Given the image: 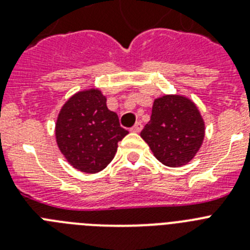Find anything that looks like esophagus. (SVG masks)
<instances>
[{"label": "esophagus", "instance_id": "1", "mask_svg": "<svg viewBox=\"0 0 250 250\" xmlns=\"http://www.w3.org/2000/svg\"><path fill=\"white\" fill-rule=\"evenodd\" d=\"M141 129H143V125H141V123H136L135 125L131 127V131L132 132H140Z\"/></svg>", "mask_w": 250, "mask_h": 250}]
</instances>
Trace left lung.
Returning a JSON list of instances; mask_svg holds the SVG:
<instances>
[{
  "label": "left lung",
  "instance_id": "left-lung-1",
  "mask_svg": "<svg viewBox=\"0 0 250 250\" xmlns=\"http://www.w3.org/2000/svg\"><path fill=\"white\" fill-rule=\"evenodd\" d=\"M140 136L160 163L179 167L202 147L205 123L193 100L179 94L163 95L154 100L150 121Z\"/></svg>",
  "mask_w": 250,
  "mask_h": 250
}]
</instances>
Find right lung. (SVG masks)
Segmentation results:
<instances>
[{
  "mask_svg": "<svg viewBox=\"0 0 250 250\" xmlns=\"http://www.w3.org/2000/svg\"><path fill=\"white\" fill-rule=\"evenodd\" d=\"M127 134L116 112L107 109L105 95L96 87L68 98L55 124L60 151L72 167L87 174L105 169L118 151V143Z\"/></svg>",
  "mask_w": 250,
  "mask_h": 250,
  "instance_id": "right-lung-1",
  "label": "right lung"
}]
</instances>
